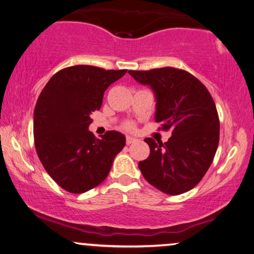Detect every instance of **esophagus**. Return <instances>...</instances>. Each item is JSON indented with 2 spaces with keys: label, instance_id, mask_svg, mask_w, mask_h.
Returning a JSON list of instances; mask_svg holds the SVG:
<instances>
[{
  "label": "esophagus",
  "instance_id": "obj_1",
  "mask_svg": "<svg viewBox=\"0 0 254 254\" xmlns=\"http://www.w3.org/2000/svg\"><path fill=\"white\" fill-rule=\"evenodd\" d=\"M136 141H137L136 137L131 136V135H127V136H126V142H127V144L134 143V142H136Z\"/></svg>",
  "mask_w": 254,
  "mask_h": 254
}]
</instances>
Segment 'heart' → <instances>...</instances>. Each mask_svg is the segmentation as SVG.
Segmentation results:
<instances>
[{
	"instance_id": "obj_1",
	"label": "heart",
	"mask_w": 254,
	"mask_h": 254,
	"mask_svg": "<svg viewBox=\"0 0 254 254\" xmlns=\"http://www.w3.org/2000/svg\"><path fill=\"white\" fill-rule=\"evenodd\" d=\"M131 127H133V125H131V124H128L127 125V128H131Z\"/></svg>"
}]
</instances>
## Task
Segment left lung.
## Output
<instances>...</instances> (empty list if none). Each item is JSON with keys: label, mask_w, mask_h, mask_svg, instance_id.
<instances>
[{"label": "left lung", "mask_w": 254, "mask_h": 254, "mask_svg": "<svg viewBox=\"0 0 254 254\" xmlns=\"http://www.w3.org/2000/svg\"><path fill=\"white\" fill-rule=\"evenodd\" d=\"M155 97V121L171 129L167 142L144 141L150 148L139 169L148 183L168 195H180L199 183L211 166L219 141V119L206 87L187 71L174 67L128 71Z\"/></svg>", "instance_id": "8db88e82"}]
</instances>
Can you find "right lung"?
Segmentation results:
<instances>
[{
  "mask_svg": "<svg viewBox=\"0 0 254 254\" xmlns=\"http://www.w3.org/2000/svg\"><path fill=\"white\" fill-rule=\"evenodd\" d=\"M126 72L75 65L52 75L39 94L34 112L36 151L51 179L68 192L99 186L126 144L120 131L97 139L88 130L105 91Z\"/></svg>",
  "mask_w": 254,
  "mask_h": 254,
  "instance_id": "obj_1",
  "label": "right lung"
}]
</instances>
